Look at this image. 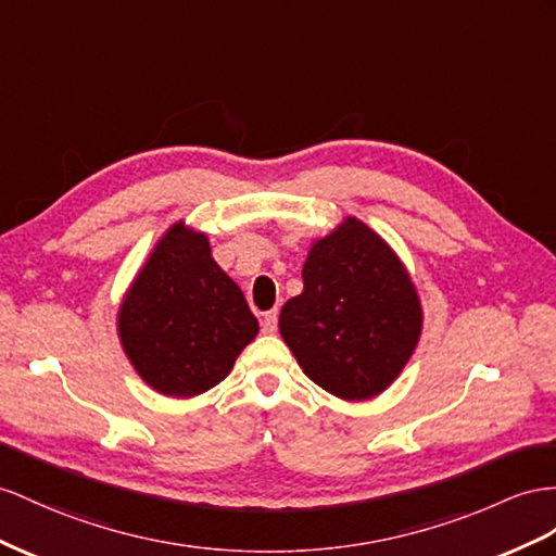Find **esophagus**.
<instances>
[{"label":"esophagus","mask_w":556,"mask_h":556,"mask_svg":"<svg viewBox=\"0 0 556 556\" xmlns=\"http://www.w3.org/2000/svg\"><path fill=\"white\" fill-rule=\"evenodd\" d=\"M261 329L263 333H275L277 331V309H269L261 317Z\"/></svg>","instance_id":"1"}]
</instances>
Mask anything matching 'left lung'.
Instances as JSON below:
<instances>
[{
  "label": "left lung",
  "mask_w": 556,
  "mask_h": 556,
  "mask_svg": "<svg viewBox=\"0 0 556 556\" xmlns=\"http://www.w3.org/2000/svg\"><path fill=\"white\" fill-rule=\"evenodd\" d=\"M422 303L396 251L345 216L312 239L303 293L283 303L279 333L303 374L345 402L386 392L414 357Z\"/></svg>",
  "instance_id": "obj_1"
}]
</instances>
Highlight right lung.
Wrapping results in <instances>:
<instances>
[{"instance_id":"add662e5","label":"right lung","mask_w":556,"mask_h":556,"mask_svg":"<svg viewBox=\"0 0 556 556\" xmlns=\"http://www.w3.org/2000/svg\"><path fill=\"white\" fill-rule=\"evenodd\" d=\"M126 359L148 388L192 400L216 388L258 336V319L208 237L178 220L156 239L117 309Z\"/></svg>"}]
</instances>
